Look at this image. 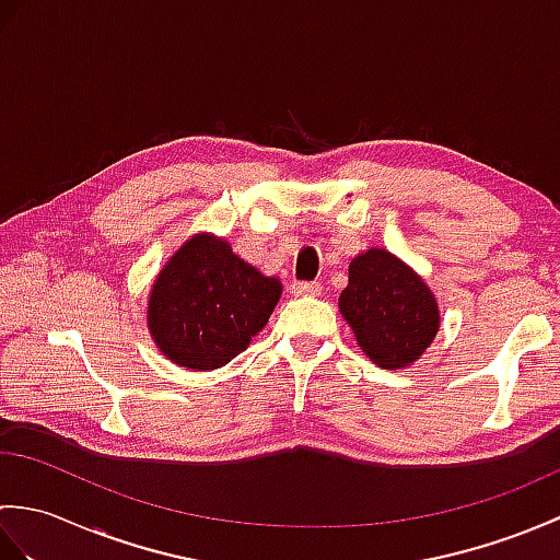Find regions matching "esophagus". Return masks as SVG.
<instances>
[{
  "mask_svg": "<svg viewBox=\"0 0 560 560\" xmlns=\"http://www.w3.org/2000/svg\"><path fill=\"white\" fill-rule=\"evenodd\" d=\"M291 293L293 295H319L323 293V283L319 281H293Z\"/></svg>",
  "mask_w": 560,
  "mask_h": 560,
  "instance_id": "obj_1",
  "label": "esophagus"
}]
</instances>
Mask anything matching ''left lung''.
<instances>
[{
  "label": "left lung",
  "instance_id": "8db88e82",
  "mask_svg": "<svg viewBox=\"0 0 560 560\" xmlns=\"http://www.w3.org/2000/svg\"><path fill=\"white\" fill-rule=\"evenodd\" d=\"M339 311L361 349L389 371L419 359L440 327L433 293L387 249H368L351 261Z\"/></svg>",
  "mask_w": 560,
  "mask_h": 560
}]
</instances>
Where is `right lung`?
Returning <instances> with one entry per match:
<instances>
[{"label":"right lung","mask_w":560,"mask_h":560,"mask_svg":"<svg viewBox=\"0 0 560 560\" xmlns=\"http://www.w3.org/2000/svg\"><path fill=\"white\" fill-rule=\"evenodd\" d=\"M279 295V279L233 255L229 243L195 235L153 283L149 329L177 365L213 371L245 351Z\"/></svg>","instance_id":"1"}]
</instances>
